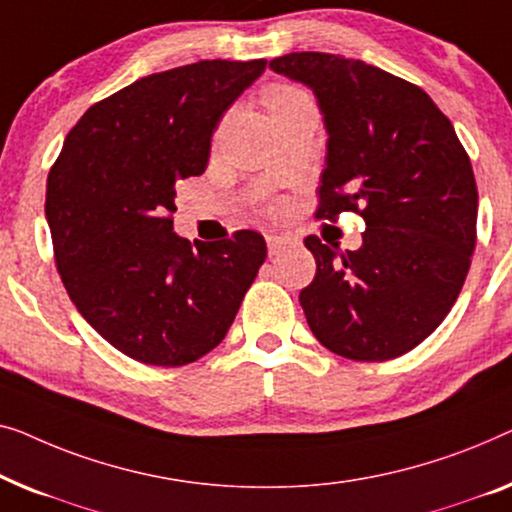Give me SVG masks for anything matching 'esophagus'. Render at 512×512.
<instances>
[{
  "label": "esophagus",
  "instance_id": "34e87169",
  "mask_svg": "<svg viewBox=\"0 0 512 512\" xmlns=\"http://www.w3.org/2000/svg\"><path fill=\"white\" fill-rule=\"evenodd\" d=\"M292 239L290 236H280V234H269L266 236V248H269V255H278L285 246H290Z\"/></svg>",
  "mask_w": 512,
  "mask_h": 512
}]
</instances>
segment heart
Segmentation results:
<instances>
[{"mask_svg": "<svg viewBox=\"0 0 512 512\" xmlns=\"http://www.w3.org/2000/svg\"><path fill=\"white\" fill-rule=\"evenodd\" d=\"M306 95L297 88H292V85H276V88H271L266 92V109L273 111L278 109V106H285L290 102H297V99H304Z\"/></svg>", "mask_w": 512, "mask_h": 512, "instance_id": "obj_1", "label": "heart"}]
</instances>
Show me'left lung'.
I'll list each match as a JSON object with an SVG mask.
<instances>
[{
	"label": "left lung",
	"mask_w": 512,
	"mask_h": 512,
	"mask_svg": "<svg viewBox=\"0 0 512 512\" xmlns=\"http://www.w3.org/2000/svg\"><path fill=\"white\" fill-rule=\"evenodd\" d=\"M269 67L313 88L325 113L315 218L352 211L366 222L359 250L304 239L318 264L299 294L308 327L355 362L406 355L445 320L469 273L478 241L469 155L427 92L373 64L290 53Z\"/></svg>",
	"instance_id": "1"
}]
</instances>
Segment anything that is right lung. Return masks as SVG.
<instances>
[{
    "label": "right lung",
    "instance_id": "add662e5",
    "mask_svg": "<svg viewBox=\"0 0 512 512\" xmlns=\"http://www.w3.org/2000/svg\"><path fill=\"white\" fill-rule=\"evenodd\" d=\"M266 60H201L127 85L71 127L48 174L55 266L78 313L141 364L211 352L266 259L264 236L174 234L176 183L204 174L211 136Z\"/></svg>",
    "mask_w": 512,
    "mask_h": 512
}]
</instances>
